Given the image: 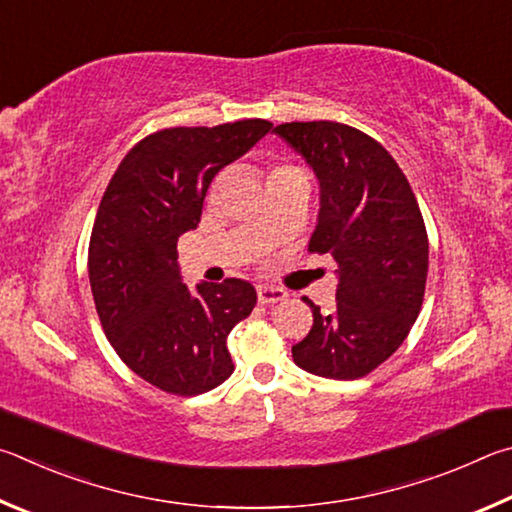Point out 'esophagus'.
Segmentation results:
<instances>
[{"mask_svg": "<svg viewBox=\"0 0 512 512\" xmlns=\"http://www.w3.org/2000/svg\"><path fill=\"white\" fill-rule=\"evenodd\" d=\"M288 299V292L276 285H258V301L261 303H279Z\"/></svg>", "mask_w": 512, "mask_h": 512, "instance_id": "obj_1", "label": "esophagus"}]
</instances>
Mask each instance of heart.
I'll use <instances>...</instances> for the list:
<instances>
[{
    "mask_svg": "<svg viewBox=\"0 0 512 512\" xmlns=\"http://www.w3.org/2000/svg\"><path fill=\"white\" fill-rule=\"evenodd\" d=\"M290 170H299V168H294V166H279V168H274L272 177H274V175H281V173H290Z\"/></svg>",
    "mask_w": 512,
    "mask_h": 512,
    "instance_id": "obj_1",
    "label": "heart"
}]
</instances>
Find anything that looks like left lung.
Returning a JSON list of instances; mask_svg holds the SVG:
<instances>
[{
	"label": "left lung",
	"mask_w": 512,
	"mask_h": 512,
	"mask_svg": "<svg viewBox=\"0 0 512 512\" xmlns=\"http://www.w3.org/2000/svg\"><path fill=\"white\" fill-rule=\"evenodd\" d=\"M274 132L303 155L321 188L308 251L337 263L335 308L310 299L312 324L292 346L294 364L357 380L398 351L423 308L429 242L405 173L382 143L337 121H292Z\"/></svg>",
	"instance_id": "left-lung-1"
}]
</instances>
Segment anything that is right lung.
<instances>
[{"instance_id":"right-lung-1","label":"right lung","mask_w":512,"mask_h":512,"mask_svg":"<svg viewBox=\"0 0 512 512\" xmlns=\"http://www.w3.org/2000/svg\"><path fill=\"white\" fill-rule=\"evenodd\" d=\"M272 123L166 128L141 139L116 168L89 238L98 319L128 369L173 396H197L233 373L231 328L256 306L240 279L188 290L177 240L197 227L211 179L261 141Z\"/></svg>"}]
</instances>
